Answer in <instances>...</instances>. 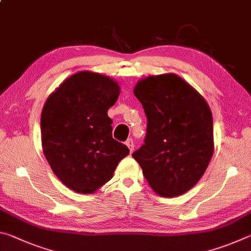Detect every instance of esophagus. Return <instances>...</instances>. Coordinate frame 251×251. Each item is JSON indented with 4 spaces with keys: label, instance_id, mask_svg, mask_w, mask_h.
I'll list each match as a JSON object with an SVG mask.
<instances>
[{
    "label": "esophagus",
    "instance_id": "1",
    "mask_svg": "<svg viewBox=\"0 0 251 251\" xmlns=\"http://www.w3.org/2000/svg\"><path fill=\"white\" fill-rule=\"evenodd\" d=\"M126 146L127 147H128L129 148V151L130 152H133L134 151V142H133V139H131V138H128V139H127V141H126Z\"/></svg>",
    "mask_w": 251,
    "mask_h": 251
}]
</instances>
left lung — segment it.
I'll use <instances>...</instances> for the list:
<instances>
[{
  "instance_id": "1",
  "label": "left lung",
  "mask_w": 251,
  "mask_h": 251,
  "mask_svg": "<svg viewBox=\"0 0 251 251\" xmlns=\"http://www.w3.org/2000/svg\"><path fill=\"white\" fill-rule=\"evenodd\" d=\"M134 94L147 117L145 141L134 159L157 195L180 196L197 184L214 154L209 105L173 73L142 78Z\"/></svg>"
}]
</instances>
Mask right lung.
Listing matches in <instances>:
<instances>
[{"instance_id": "obj_1", "label": "right lung", "mask_w": 251, "mask_h": 251, "mask_svg": "<svg viewBox=\"0 0 251 251\" xmlns=\"http://www.w3.org/2000/svg\"><path fill=\"white\" fill-rule=\"evenodd\" d=\"M121 87L116 80L90 71L67 77L42 109L41 139L53 173L78 194H93L112 179L129 154L112 136L107 116Z\"/></svg>"}]
</instances>
